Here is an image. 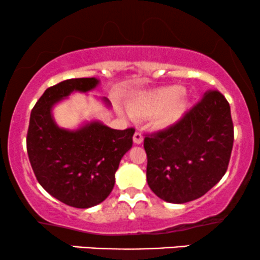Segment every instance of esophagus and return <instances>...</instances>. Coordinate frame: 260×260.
<instances>
[{"label": "esophagus", "mask_w": 260, "mask_h": 260, "mask_svg": "<svg viewBox=\"0 0 260 260\" xmlns=\"http://www.w3.org/2000/svg\"><path fill=\"white\" fill-rule=\"evenodd\" d=\"M133 142L136 143V144H142L143 134L140 133V132H138V131H137V132L134 133V136H133Z\"/></svg>", "instance_id": "obj_1"}]
</instances>
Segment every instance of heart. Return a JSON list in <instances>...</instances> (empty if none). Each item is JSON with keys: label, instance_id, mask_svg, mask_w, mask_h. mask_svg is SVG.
I'll return each mask as SVG.
<instances>
[{"label": "heart", "instance_id": "heart-1", "mask_svg": "<svg viewBox=\"0 0 260 260\" xmlns=\"http://www.w3.org/2000/svg\"><path fill=\"white\" fill-rule=\"evenodd\" d=\"M181 90L177 88H169L164 90L143 95L134 101L133 112L140 117L155 116L157 126L166 127L180 120L184 111V103L176 100Z\"/></svg>", "mask_w": 260, "mask_h": 260}]
</instances>
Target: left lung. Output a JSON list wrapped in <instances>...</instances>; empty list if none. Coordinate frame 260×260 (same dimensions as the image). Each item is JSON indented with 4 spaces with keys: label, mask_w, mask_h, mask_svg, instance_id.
<instances>
[{
    "label": "left lung",
    "mask_w": 260,
    "mask_h": 260,
    "mask_svg": "<svg viewBox=\"0 0 260 260\" xmlns=\"http://www.w3.org/2000/svg\"><path fill=\"white\" fill-rule=\"evenodd\" d=\"M232 145L230 104L220 91L209 90L181 120L145 136L149 187L169 203L201 198L225 175Z\"/></svg>",
    "instance_id": "obj_1"
}]
</instances>
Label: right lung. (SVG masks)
Segmentation results:
<instances>
[{"label":"right lung","mask_w":260,"mask_h":260,"mask_svg":"<svg viewBox=\"0 0 260 260\" xmlns=\"http://www.w3.org/2000/svg\"><path fill=\"white\" fill-rule=\"evenodd\" d=\"M98 84L95 78H73L47 88L31 110L26 134L29 161L41 187L59 202L80 209L100 204L109 197L122 156L133 144L134 128L112 129L94 121L68 131L53 121L56 103Z\"/></svg>","instance_id":"add662e5"}]
</instances>
